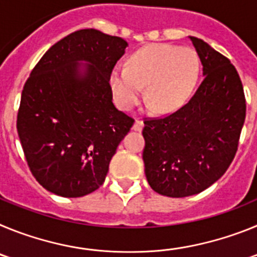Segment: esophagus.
<instances>
[{
	"label": "esophagus",
	"mask_w": 257,
	"mask_h": 257,
	"mask_svg": "<svg viewBox=\"0 0 257 257\" xmlns=\"http://www.w3.org/2000/svg\"><path fill=\"white\" fill-rule=\"evenodd\" d=\"M143 127H144V123H143V121H140V119H135V122H134V126H133V130L142 131Z\"/></svg>",
	"instance_id": "obj_1"
}]
</instances>
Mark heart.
I'll return each mask as SVG.
<instances>
[{"label": "heart", "mask_w": 257, "mask_h": 257, "mask_svg": "<svg viewBox=\"0 0 257 257\" xmlns=\"http://www.w3.org/2000/svg\"><path fill=\"white\" fill-rule=\"evenodd\" d=\"M198 74L199 59L194 50L154 44L131 55L127 67L115 65L109 83L121 109L128 110L139 103L147 86V100L158 113H169L187 103Z\"/></svg>", "instance_id": "b5f03b06"}]
</instances>
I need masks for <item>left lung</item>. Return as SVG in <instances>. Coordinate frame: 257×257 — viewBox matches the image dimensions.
<instances>
[{"label": "left lung", "mask_w": 257, "mask_h": 257, "mask_svg": "<svg viewBox=\"0 0 257 257\" xmlns=\"http://www.w3.org/2000/svg\"><path fill=\"white\" fill-rule=\"evenodd\" d=\"M203 81L185 105L145 119L143 160L154 192L172 198L198 194L221 178L238 149L246 99L237 69L203 40L189 37Z\"/></svg>", "instance_id": "8db88e82"}]
</instances>
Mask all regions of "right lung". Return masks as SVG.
I'll list each match as a JSON object with an SVG mask.
<instances>
[{
    "instance_id": "right-lung-1",
    "label": "right lung",
    "mask_w": 257,
    "mask_h": 257,
    "mask_svg": "<svg viewBox=\"0 0 257 257\" xmlns=\"http://www.w3.org/2000/svg\"><path fill=\"white\" fill-rule=\"evenodd\" d=\"M126 47L123 38L81 29L50 47L31 72L17 128L32 174L49 192L77 198L105 180L134 124L114 106L109 85Z\"/></svg>"
}]
</instances>
